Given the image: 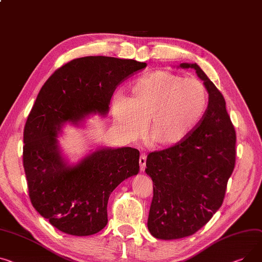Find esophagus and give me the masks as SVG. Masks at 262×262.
Returning a JSON list of instances; mask_svg holds the SVG:
<instances>
[{
    "label": "esophagus",
    "instance_id": "1",
    "mask_svg": "<svg viewBox=\"0 0 262 262\" xmlns=\"http://www.w3.org/2000/svg\"><path fill=\"white\" fill-rule=\"evenodd\" d=\"M139 164H140V169L144 170L145 169V165H146V155L142 154L140 156V159H139Z\"/></svg>",
    "mask_w": 262,
    "mask_h": 262
}]
</instances>
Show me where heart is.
Wrapping results in <instances>:
<instances>
[{"instance_id": "b5f03b06", "label": "heart", "mask_w": 262, "mask_h": 262, "mask_svg": "<svg viewBox=\"0 0 262 262\" xmlns=\"http://www.w3.org/2000/svg\"><path fill=\"white\" fill-rule=\"evenodd\" d=\"M207 105L208 93L200 80L156 71L137 80L126 97H115L113 117L130 139L143 134L147 121L149 141L159 147H172L197 129Z\"/></svg>"}]
</instances>
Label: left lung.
<instances>
[{"instance_id":"1","label":"left lung","mask_w":262,"mask_h":262,"mask_svg":"<svg viewBox=\"0 0 262 262\" xmlns=\"http://www.w3.org/2000/svg\"><path fill=\"white\" fill-rule=\"evenodd\" d=\"M194 68L208 93L206 114L182 143L148 154L146 173L154 196L147 228L163 240L195 234L222 205L236 161V132L215 84L195 63Z\"/></svg>"}]
</instances>
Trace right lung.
I'll use <instances>...</instances> for the list:
<instances>
[{
  "label": "right lung",
  "instance_id": "1",
  "mask_svg": "<svg viewBox=\"0 0 262 262\" xmlns=\"http://www.w3.org/2000/svg\"><path fill=\"white\" fill-rule=\"evenodd\" d=\"M146 63L113 57L75 59L52 74L24 127L23 165L31 204L59 231L90 236L107 224L112 191L139 171V150L101 148L76 165L62 158L57 136L64 122L106 115L117 86Z\"/></svg>",
  "mask_w": 262,
  "mask_h": 262
}]
</instances>
